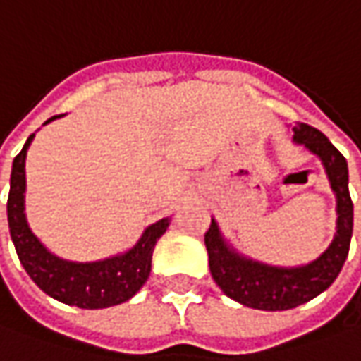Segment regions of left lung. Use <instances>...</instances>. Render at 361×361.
<instances>
[{"mask_svg":"<svg viewBox=\"0 0 361 361\" xmlns=\"http://www.w3.org/2000/svg\"><path fill=\"white\" fill-rule=\"evenodd\" d=\"M292 140L293 143L305 147L310 154L319 157L328 176L329 188L336 195V233L328 247L310 264L271 266L240 254L226 240L214 218L205 233L209 271L221 292L238 304L264 312L292 310L326 292L342 271L354 230V204L348 190L345 157L322 131L307 123L293 126Z\"/></svg>","mask_w":361,"mask_h":361,"instance_id":"1","label":"left lung"}]
</instances>
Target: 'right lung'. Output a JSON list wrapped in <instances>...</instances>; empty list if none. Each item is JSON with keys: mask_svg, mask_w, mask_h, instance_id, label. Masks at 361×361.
<instances>
[{"mask_svg": "<svg viewBox=\"0 0 361 361\" xmlns=\"http://www.w3.org/2000/svg\"><path fill=\"white\" fill-rule=\"evenodd\" d=\"M59 116L49 118L45 123ZM44 123V126H45ZM35 133L27 137L11 166L7 221L19 262L39 290L61 304L81 310H102L128 302L142 290L152 271L157 240L166 233L171 218L147 226L130 250L97 262H69L51 254L35 235L25 218V157Z\"/></svg>", "mask_w": 361, "mask_h": 361, "instance_id": "1", "label": "right lung"}]
</instances>
